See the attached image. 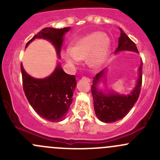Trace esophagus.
<instances>
[{
    "label": "esophagus",
    "instance_id": "1",
    "mask_svg": "<svg viewBox=\"0 0 160 160\" xmlns=\"http://www.w3.org/2000/svg\"><path fill=\"white\" fill-rule=\"evenodd\" d=\"M82 80H86V81H88V82H90V79L88 78V77H82Z\"/></svg>",
    "mask_w": 160,
    "mask_h": 160
}]
</instances>
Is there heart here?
Returning <instances> with one entry per match:
<instances>
[{
	"mask_svg": "<svg viewBox=\"0 0 160 160\" xmlns=\"http://www.w3.org/2000/svg\"><path fill=\"white\" fill-rule=\"evenodd\" d=\"M110 49L111 40L106 34L92 32L76 40L72 47L62 53V58L72 65L88 59L90 67L100 68L107 61Z\"/></svg>",
	"mask_w": 160,
	"mask_h": 160,
	"instance_id": "b5f03b06",
	"label": "heart"
}]
</instances>
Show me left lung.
<instances>
[{"label": "left lung", "mask_w": 160, "mask_h": 160, "mask_svg": "<svg viewBox=\"0 0 160 160\" xmlns=\"http://www.w3.org/2000/svg\"><path fill=\"white\" fill-rule=\"evenodd\" d=\"M121 35L118 39V46L114 52L122 51H131L138 52L135 43L128 38V35L120 28ZM142 62L138 68V77L136 85L130 93L119 94L114 91H108L106 93L99 89L98 85L102 80L106 81V69L98 72L93 79L91 86L92 96L93 99V107L97 117L104 123H111L123 118L129 112L134 104L136 103L142 88Z\"/></svg>", "instance_id": "left-lung-1"}]
</instances>
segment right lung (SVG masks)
Segmentation results:
<instances>
[{
	"label": "right lung",
	"mask_w": 160,
	"mask_h": 160,
	"mask_svg": "<svg viewBox=\"0 0 160 160\" xmlns=\"http://www.w3.org/2000/svg\"><path fill=\"white\" fill-rule=\"evenodd\" d=\"M70 27L63 28H45L26 44V47L35 38H43L54 46L60 58L63 37ZM23 89L28 102L35 112L43 118L52 122L64 120L72 101L77 85L75 76L66 73L58 64L52 73L44 79H36L28 75L21 64Z\"/></svg>",
	"instance_id": "1"
}]
</instances>
